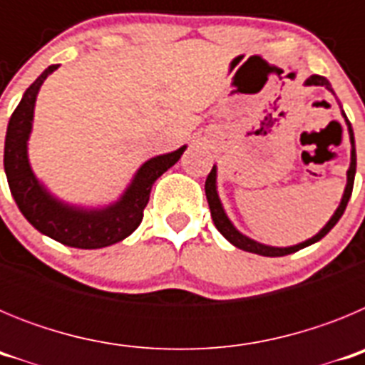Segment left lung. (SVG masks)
I'll return each instance as SVG.
<instances>
[{
    "label": "left lung",
    "mask_w": 365,
    "mask_h": 365,
    "mask_svg": "<svg viewBox=\"0 0 365 365\" xmlns=\"http://www.w3.org/2000/svg\"><path fill=\"white\" fill-rule=\"evenodd\" d=\"M305 86H324L327 87L329 91H333V87L329 83L327 78L320 76V74H312L311 78H307ZM344 118L347 122V128H349V137H351V166L347 170V186H346V192H344V197H341L340 206L336 208L334 215L329 219V222L322 228L314 237L311 240L303 241V243L294 245V247H285V248H278V247H267V245H261L257 241L250 240L247 235L241 234L240 230H235V227L230 222V219L227 217L225 210H222V205L219 201V195H217V186H215V175H217V170L215 166L212 168V172L208 173L206 177V182H205V192H206V199H208V206H210V214H212V221H214L215 228L221 232L228 241H230L234 247L241 248L245 252H252V254H259V256H267V257H278V256H287V254H292V252H298L302 248L309 247V245L316 243V241H320L324 235L329 234V230L334 227L338 222V219L344 215L346 212V206L349 202L351 193H353V182H354V173H356V150H354V135H353V128H351V122L347 120L346 113H344Z\"/></svg>",
    "instance_id": "8db88e82"
}]
</instances>
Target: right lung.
<instances>
[{
  "mask_svg": "<svg viewBox=\"0 0 365 365\" xmlns=\"http://www.w3.org/2000/svg\"><path fill=\"white\" fill-rule=\"evenodd\" d=\"M56 69L58 66H49L29 86L9 120L3 155L9 188L19 212L41 234L74 248L109 247L137 230L150 201L151 186L180 159L186 146L146 160L115 205L100 210H83L58 201L34 177L27 157V140L32 130L36 95L43 80Z\"/></svg>",
  "mask_w": 365,
  "mask_h": 365,
  "instance_id": "1",
  "label": "right lung"
}]
</instances>
